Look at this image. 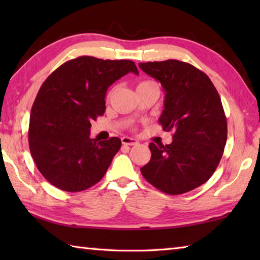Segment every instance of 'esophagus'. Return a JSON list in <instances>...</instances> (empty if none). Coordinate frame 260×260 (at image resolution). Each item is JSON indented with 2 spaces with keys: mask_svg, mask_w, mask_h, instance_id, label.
I'll use <instances>...</instances> for the list:
<instances>
[{
  "mask_svg": "<svg viewBox=\"0 0 260 260\" xmlns=\"http://www.w3.org/2000/svg\"><path fill=\"white\" fill-rule=\"evenodd\" d=\"M121 143L124 144V146H135V144H138L139 142H138V140L124 136V138H121Z\"/></svg>",
  "mask_w": 260,
  "mask_h": 260,
  "instance_id": "1",
  "label": "esophagus"
}]
</instances>
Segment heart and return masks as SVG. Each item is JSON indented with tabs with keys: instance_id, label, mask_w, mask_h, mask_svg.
<instances>
[{
	"instance_id": "obj_1",
	"label": "heart",
	"mask_w": 260,
	"mask_h": 260,
	"mask_svg": "<svg viewBox=\"0 0 260 260\" xmlns=\"http://www.w3.org/2000/svg\"><path fill=\"white\" fill-rule=\"evenodd\" d=\"M150 85H155L152 81H141L139 85H138V89H140V88H143V87H147V86H150ZM110 95H111V91H110L108 98H110Z\"/></svg>"
}]
</instances>
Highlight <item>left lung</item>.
Masks as SVG:
<instances>
[{
    "mask_svg": "<svg viewBox=\"0 0 260 260\" xmlns=\"http://www.w3.org/2000/svg\"><path fill=\"white\" fill-rule=\"evenodd\" d=\"M139 67L164 88L159 124L173 132L171 144H149L151 159L141 173L169 195L190 191L212 177L222 157L227 119L221 100L210 78L186 61H148Z\"/></svg>",
    "mask_w": 260,
    "mask_h": 260,
    "instance_id": "obj_1",
    "label": "left lung"
}]
</instances>
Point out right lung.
I'll list each match as a JSON object with an SVG mask.
<instances>
[{"label":"right lung","instance_id":"right-lung-1","mask_svg":"<svg viewBox=\"0 0 260 260\" xmlns=\"http://www.w3.org/2000/svg\"><path fill=\"white\" fill-rule=\"evenodd\" d=\"M133 72L134 61L80 56L56 69L39 90L30 110L28 143L35 165L48 182L77 192L107 173L121 141L90 139V122L105 111V93Z\"/></svg>","mask_w":260,"mask_h":260}]
</instances>
